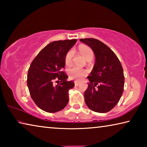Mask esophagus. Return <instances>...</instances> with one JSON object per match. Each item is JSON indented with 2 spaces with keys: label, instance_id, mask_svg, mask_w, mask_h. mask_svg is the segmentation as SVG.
Here are the masks:
<instances>
[{
  "label": "esophagus",
  "instance_id": "esophagus-1",
  "mask_svg": "<svg viewBox=\"0 0 147 147\" xmlns=\"http://www.w3.org/2000/svg\"><path fill=\"white\" fill-rule=\"evenodd\" d=\"M80 84V82L78 81H74V85H75L76 86H78Z\"/></svg>",
  "mask_w": 147,
  "mask_h": 147
}]
</instances>
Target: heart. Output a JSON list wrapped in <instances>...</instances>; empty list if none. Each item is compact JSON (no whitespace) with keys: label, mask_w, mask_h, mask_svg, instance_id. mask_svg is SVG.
<instances>
[{"label":"heart","mask_w":147,"mask_h":147,"mask_svg":"<svg viewBox=\"0 0 147 147\" xmlns=\"http://www.w3.org/2000/svg\"><path fill=\"white\" fill-rule=\"evenodd\" d=\"M79 51L80 52L82 55L86 59L93 58V52L92 50L86 46H80L79 48ZM73 56V51H69L67 53L65 58V62L66 64H69L71 62L72 58ZM68 74L69 78L74 80H80L87 74V71L85 69L74 66L72 67L68 70Z\"/></svg>","instance_id":"heart-1"}]
</instances>
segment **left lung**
<instances>
[{
    "label": "left lung",
    "mask_w": 147,
    "mask_h": 147,
    "mask_svg": "<svg viewBox=\"0 0 147 147\" xmlns=\"http://www.w3.org/2000/svg\"><path fill=\"white\" fill-rule=\"evenodd\" d=\"M80 41L90 47L95 56L93 70L87 77L89 84L84 93L85 102L95 112H108L117 105L123 94V67L115 54L102 42L93 38Z\"/></svg>",
    "instance_id": "obj_1"
}]
</instances>
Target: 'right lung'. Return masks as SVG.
<instances>
[{
	"label": "right lung",
	"mask_w": 147,
	"mask_h": 147,
	"mask_svg": "<svg viewBox=\"0 0 147 147\" xmlns=\"http://www.w3.org/2000/svg\"><path fill=\"white\" fill-rule=\"evenodd\" d=\"M77 39L56 41L39 52L32 61L27 76V86L35 104L46 112L55 113L65 108L69 102V90L74 88L73 81L62 71L65 65L67 53ZM58 79L61 84L54 86ZM58 82V81H57Z\"/></svg>",
	"instance_id": "1"
}]
</instances>
